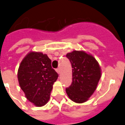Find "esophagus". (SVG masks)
I'll use <instances>...</instances> for the list:
<instances>
[{"mask_svg": "<svg viewBox=\"0 0 125 125\" xmlns=\"http://www.w3.org/2000/svg\"><path fill=\"white\" fill-rule=\"evenodd\" d=\"M56 72H57V73H59V74H60V68H57V69H56Z\"/></svg>", "mask_w": 125, "mask_h": 125, "instance_id": "esophagus-1", "label": "esophagus"}]
</instances>
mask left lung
<instances>
[{"label": "left lung", "mask_w": 125, "mask_h": 125, "mask_svg": "<svg viewBox=\"0 0 125 125\" xmlns=\"http://www.w3.org/2000/svg\"><path fill=\"white\" fill-rule=\"evenodd\" d=\"M72 66V83L66 89L69 98L76 103L86 102L96 89L101 76L99 63L92 55L82 51L66 54Z\"/></svg>", "instance_id": "left-lung-1"}]
</instances>
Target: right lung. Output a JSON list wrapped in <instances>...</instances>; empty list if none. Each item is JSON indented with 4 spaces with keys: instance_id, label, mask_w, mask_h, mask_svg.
Masks as SVG:
<instances>
[{
    "instance_id": "1",
    "label": "right lung",
    "mask_w": 125,
    "mask_h": 125,
    "mask_svg": "<svg viewBox=\"0 0 125 125\" xmlns=\"http://www.w3.org/2000/svg\"><path fill=\"white\" fill-rule=\"evenodd\" d=\"M17 76L26 99L42 107L48 102L59 74L52 68L51 60L46 54L30 52L21 62Z\"/></svg>"
}]
</instances>
